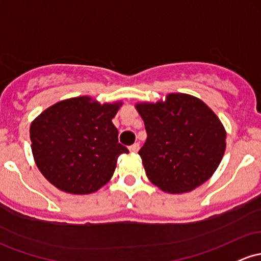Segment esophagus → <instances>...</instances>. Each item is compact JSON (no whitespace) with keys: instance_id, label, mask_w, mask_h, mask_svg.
Returning <instances> with one entry per match:
<instances>
[{"instance_id":"esophagus-1","label":"esophagus","mask_w":261,"mask_h":261,"mask_svg":"<svg viewBox=\"0 0 261 261\" xmlns=\"http://www.w3.org/2000/svg\"><path fill=\"white\" fill-rule=\"evenodd\" d=\"M139 148H140L139 142H135V144L130 146V151H131V152H137V151H139Z\"/></svg>"}]
</instances>
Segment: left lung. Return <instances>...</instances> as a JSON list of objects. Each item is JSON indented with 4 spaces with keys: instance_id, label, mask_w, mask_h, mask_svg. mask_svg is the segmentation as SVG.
I'll list each match as a JSON object with an SVG mask.
<instances>
[{
    "instance_id": "1",
    "label": "left lung",
    "mask_w": 261,
    "mask_h": 261,
    "mask_svg": "<svg viewBox=\"0 0 261 261\" xmlns=\"http://www.w3.org/2000/svg\"><path fill=\"white\" fill-rule=\"evenodd\" d=\"M147 139L139 151L148 179L168 193H185L204 183L225 151L220 120L202 100L170 94L163 102L137 104Z\"/></svg>"
}]
</instances>
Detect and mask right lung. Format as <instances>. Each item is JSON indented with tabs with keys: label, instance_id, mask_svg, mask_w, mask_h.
I'll return each instance as SVG.
<instances>
[{
	"label": "right lung",
	"instance_id": "add662e5",
	"mask_svg": "<svg viewBox=\"0 0 261 261\" xmlns=\"http://www.w3.org/2000/svg\"><path fill=\"white\" fill-rule=\"evenodd\" d=\"M120 105L79 96L57 102L34 120L30 128L34 161L51 185L88 194L110 181L119 156L128 152L111 121Z\"/></svg>",
	"mask_w": 261,
	"mask_h": 261
}]
</instances>
